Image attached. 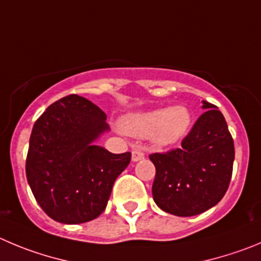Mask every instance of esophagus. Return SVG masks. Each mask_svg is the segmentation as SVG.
I'll use <instances>...</instances> for the list:
<instances>
[{"instance_id":"34e87169","label":"esophagus","mask_w":261,"mask_h":261,"mask_svg":"<svg viewBox=\"0 0 261 261\" xmlns=\"http://www.w3.org/2000/svg\"><path fill=\"white\" fill-rule=\"evenodd\" d=\"M131 158H133L134 162H138V161L144 158V153H143L142 150H133V157Z\"/></svg>"}]
</instances>
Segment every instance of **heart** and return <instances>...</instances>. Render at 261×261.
<instances>
[{
  "label": "heart",
  "mask_w": 261,
  "mask_h": 261,
  "mask_svg": "<svg viewBox=\"0 0 261 261\" xmlns=\"http://www.w3.org/2000/svg\"><path fill=\"white\" fill-rule=\"evenodd\" d=\"M192 122V116L186 107L158 108L138 112L125 117L123 130L133 136H150L158 145H170L179 142L186 135Z\"/></svg>",
  "instance_id": "1"
}]
</instances>
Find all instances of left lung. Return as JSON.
<instances>
[{
	"instance_id": "1",
	"label": "left lung",
	"mask_w": 261,
	"mask_h": 261,
	"mask_svg": "<svg viewBox=\"0 0 261 261\" xmlns=\"http://www.w3.org/2000/svg\"><path fill=\"white\" fill-rule=\"evenodd\" d=\"M206 109L181 147L149 155L155 166L153 199L161 210L176 216H194L214 207L229 187L234 144L218 107Z\"/></svg>"
}]
</instances>
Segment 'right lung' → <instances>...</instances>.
Returning a JSON list of instances; mask_svg holds the SVG:
<instances>
[{"instance_id": "add662e5", "label": "right lung", "mask_w": 261, "mask_h": 261, "mask_svg": "<svg viewBox=\"0 0 261 261\" xmlns=\"http://www.w3.org/2000/svg\"><path fill=\"white\" fill-rule=\"evenodd\" d=\"M106 119L99 107L72 94L51 104L32 128L27 180L41 208L55 221L96 219L130 164V152L114 154L95 145L109 130Z\"/></svg>"}]
</instances>
